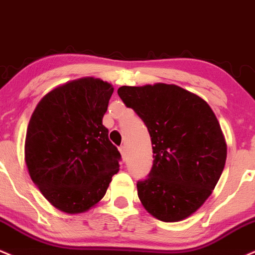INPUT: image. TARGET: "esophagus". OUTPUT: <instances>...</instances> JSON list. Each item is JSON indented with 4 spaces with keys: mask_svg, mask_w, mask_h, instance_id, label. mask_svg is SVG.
Masks as SVG:
<instances>
[{
    "mask_svg": "<svg viewBox=\"0 0 255 255\" xmlns=\"http://www.w3.org/2000/svg\"><path fill=\"white\" fill-rule=\"evenodd\" d=\"M119 151H121L123 160H127V158H128V149H127V145L119 146Z\"/></svg>",
    "mask_w": 255,
    "mask_h": 255,
    "instance_id": "esophagus-1",
    "label": "esophagus"
}]
</instances>
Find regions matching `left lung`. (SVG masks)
<instances>
[{"instance_id":"left-lung-1","label":"left lung","mask_w":255,"mask_h":255,"mask_svg":"<svg viewBox=\"0 0 255 255\" xmlns=\"http://www.w3.org/2000/svg\"><path fill=\"white\" fill-rule=\"evenodd\" d=\"M118 95L151 138V170L137 182L140 203L163 222L185 220L210 197L226 164V139L214 111L175 85L123 86Z\"/></svg>"}]
</instances>
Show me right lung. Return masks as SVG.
<instances>
[{
    "instance_id": "add662e5",
    "label": "right lung",
    "mask_w": 255,
    "mask_h": 255,
    "mask_svg": "<svg viewBox=\"0 0 255 255\" xmlns=\"http://www.w3.org/2000/svg\"><path fill=\"white\" fill-rule=\"evenodd\" d=\"M113 87L79 79L47 93L29 119L25 161L32 181L58 210L81 214L103 199L121 152L103 125Z\"/></svg>"
}]
</instances>
